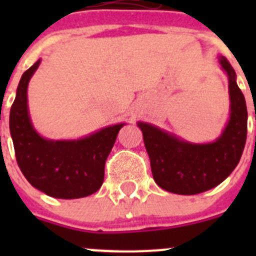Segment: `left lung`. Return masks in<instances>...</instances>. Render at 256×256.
<instances>
[{
	"label": "left lung",
	"mask_w": 256,
	"mask_h": 256,
	"mask_svg": "<svg viewBox=\"0 0 256 256\" xmlns=\"http://www.w3.org/2000/svg\"><path fill=\"white\" fill-rule=\"evenodd\" d=\"M227 74L230 119L216 141L195 144L146 122L137 126L144 134L154 180L165 191L198 195L220 184L238 164L248 134V108L236 82V72L224 56H218Z\"/></svg>",
	"instance_id": "1"
}]
</instances>
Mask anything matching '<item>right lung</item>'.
Returning a JSON list of instances; mask_svg holds the SVG:
<instances>
[{"label":"right lung","instance_id":"right-lung-1","mask_svg":"<svg viewBox=\"0 0 256 256\" xmlns=\"http://www.w3.org/2000/svg\"><path fill=\"white\" fill-rule=\"evenodd\" d=\"M40 58L20 78L10 110V133L16 162L32 186L56 198H86L102 186L105 162L122 126H108L78 140H50L32 123L28 84Z\"/></svg>","mask_w":256,"mask_h":256}]
</instances>
